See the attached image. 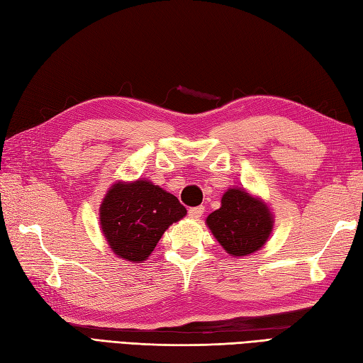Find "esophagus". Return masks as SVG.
I'll return each instance as SVG.
<instances>
[{
  "label": "esophagus",
  "mask_w": 363,
  "mask_h": 363,
  "mask_svg": "<svg viewBox=\"0 0 363 363\" xmlns=\"http://www.w3.org/2000/svg\"><path fill=\"white\" fill-rule=\"evenodd\" d=\"M203 211H205L203 206H194V208H189L188 209V214H189L191 219L197 220V219H200V217L203 216Z\"/></svg>",
  "instance_id": "esophagus-1"
}]
</instances>
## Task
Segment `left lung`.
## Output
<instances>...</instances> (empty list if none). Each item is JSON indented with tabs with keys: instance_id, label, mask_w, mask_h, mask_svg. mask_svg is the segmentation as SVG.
Returning a JSON list of instances; mask_svg holds the SVG:
<instances>
[{
	"instance_id": "left-lung-1",
	"label": "left lung",
	"mask_w": 363,
	"mask_h": 363,
	"mask_svg": "<svg viewBox=\"0 0 363 363\" xmlns=\"http://www.w3.org/2000/svg\"><path fill=\"white\" fill-rule=\"evenodd\" d=\"M206 225L231 256L257 252L273 228V216L261 199L245 189L230 188L222 196L220 208L206 217Z\"/></svg>"
}]
</instances>
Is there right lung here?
<instances>
[{
	"label": "right lung",
	"mask_w": 363,
	"mask_h": 363,
	"mask_svg": "<svg viewBox=\"0 0 363 363\" xmlns=\"http://www.w3.org/2000/svg\"><path fill=\"white\" fill-rule=\"evenodd\" d=\"M184 216L186 208L179 199L149 180L115 183L99 209L110 248L130 262L146 261L164 231Z\"/></svg>",
	"instance_id": "obj_1"
}]
</instances>
